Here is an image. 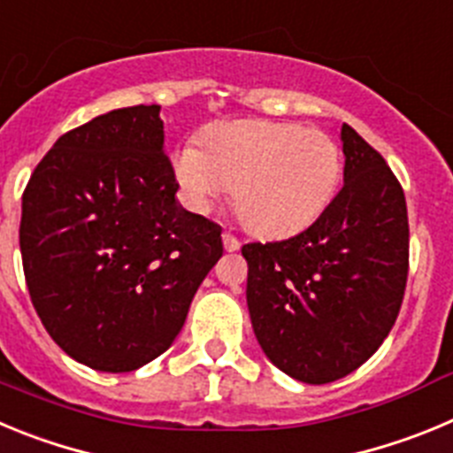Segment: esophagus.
<instances>
[{
	"label": "esophagus",
	"mask_w": 453,
	"mask_h": 453,
	"mask_svg": "<svg viewBox=\"0 0 453 453\" xmlns=\"http://www.w3.org/2000/svg\"><path fill=\"white\" fill-rule=\"evenodd\" d=\"M223 248H226L227 252H236L239 248H242V243H239V239L232 236L230 232H223Z\"/></svg>",
	"instance_id": "obj_1"
}]
</instances>
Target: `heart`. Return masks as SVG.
<instances>
[{
  "mask_svg": "<svg viewBox=\"0 0 453 453\" xmlns=\"http://www.w3.org/2000/svg\"><path fill=\"white\" fill-rule=\"evenodd\" d=\"M182 201L210 211L232 187V207L264 239H284L323 217L343 176L336 140L287 121H230L205 133V149L185 142L173 153Z\"/></svg>",
  "mask_w": 453,
  "mask_h": 453,
  "instance_id": "obj_1",
  "label": "heart"
}]
</instances>
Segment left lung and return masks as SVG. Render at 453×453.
Wrapping results in <instances>:
<instances>
[{
    "label": "left lung",
    "instance_id": "left-lung-1",
    "mask_svg": "<svg viewBox=\"0 0 453 453\" xmlns=\"http://www.w3.org/2000/svg\"><path fill=\"white\" fill-rule=\"evenodd\" d=\"M343 187L287 242L246 243V300L271 364L304 384L354 372L397 320L409 275L402 185L352 126H341Z\"/></svg>",
    "mask_w": 453,
    "mask_h": 453
}]
</instances>
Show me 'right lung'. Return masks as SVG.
I'll return each instance as SVG.
<instances>
[{
	"mask_svg": "<svg viewBox=\"0 0 453 453\" xmlns=\"http://www.w3.org/2000/svg\"><path fill=\"white\" fill-rule=\"evenodd\" d=\"M160 105L58 137L22 196L19 250L44 329L79 364L130 372L176 341L223 255L221 226L182 210Z\"/></svg>",
	"mask_w": 453,
	"mask_h": 453,
	"instance_id": "add662e5",
	"label": "right lung"
}]
</instances>
